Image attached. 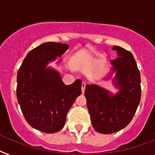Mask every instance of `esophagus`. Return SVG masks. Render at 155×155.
<instances>
[{
    "mask_svg": "<svg viewBox=\"0 0 155 155\" xmlns=\"http://www.w3.org/2000/svg\"><path fill=\"white\" fill-rule=\"evenodd\" d=\"M85 87H86V83L85 82H83V83H82V86H81L82 93L83 94L84 93V91H85Z\"/></svg>",
    "mask_w": 155,
    "mask_h": 155,
    "instance_id": "esophagus-1",
    "label": "esophagus"
}]
</instances>
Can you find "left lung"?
<instances>
[{
  "instance_id": "obj_1",
  "label": "left lung",
  "mask_w": 155,
  "mask_h": 155,
  "mask_svg": "<svg viewBox=\"0 0 155 155\" xmlns=\"http://www.w3.org/2000/svg\"><path fill=\"white\" fill-rule=\"evenodd\" d=\"M113 49L118 55L110 61L112 72H116L113 82L119 91L113 94L99 86L87 84L84 93L92 126L102 134L125 128L136 114L141 97L140 72L133 55L120 46L114 45Z\"/></svg>"
}]
</instances>
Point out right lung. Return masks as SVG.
Wrapping results in <instances>:
<instances>
[{
    "mask_svg": "<svg viewBox=\"0 0 155 155\" xmlns=\"http://www.w3.org/2000/svg\"><path fill=\"white\" fill-rule=\"evenodd\" d=\"M68 45L45 42L28 53L17 74L16 96L27 123L45 133L63 128L68 112L82 93V82L65 85L59 72L47 67L61 58Z\"/></svg>",
    "mask_w": 155,
    "mask_h": 155,
    "instance_id": "right-lung-1",
    "label": "right lung"
}]
</instances>
